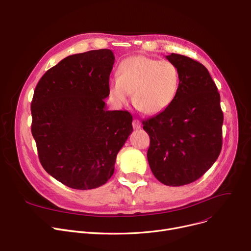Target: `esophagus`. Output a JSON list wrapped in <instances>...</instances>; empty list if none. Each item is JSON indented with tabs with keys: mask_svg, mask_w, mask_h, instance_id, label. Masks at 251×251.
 <instances>
[{
	"mask_svg": "<svg viewBox=\"0 0 251 251\" xmlns=\"http://www.w3.org/2000/svg\"><path fill=\"white\" fill-rule=\"evenodd\" d=\"M132 126H134L135 129H139L141 128V122L139 120H134V122H132Z\"/></svg>",
	"mask_w": 251,
	"mask_h": 251,
	"instance_id": "obj_1",
	"label": "esophagus"
}]
</instances>
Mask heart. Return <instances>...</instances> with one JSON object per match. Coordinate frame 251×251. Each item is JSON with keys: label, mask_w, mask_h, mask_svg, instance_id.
<instances>
[{"label": "heart", "mask_w": 251, "mask_h": 251, "mask_svg": "<svg viewBox=\"0 0 251 251\" xmlns=\"http://www.w3.org/2000/svg\"><path fill=\"white\" fill-rule=\"evenodd\" d=\"M180 74L170 61H158L143 55L124 60L119 77L109 80V96L123 104L131 93L135 107L146 114H158L167 109L178 94Z\"/></svg>", "instance_id": "b5f03b06"}]
</instances>
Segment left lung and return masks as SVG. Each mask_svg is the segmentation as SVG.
<instances>
[{
  "mask_svg": "<svg viewBox=\"0 0 251 251\" xmlns=\"http://www.w3.org/2000/svg\"><path fill=\"white\" fill-rule=\"evenodd\" d=\"M179 70L180 86L172 104L143 122L150 136L148 162L163 184L180 186L198 180L222 149L223 112L209 71L185 55H166Z\"/></svg>",
  "mask_w": 251,
  "mask_h": 251,
  "instance_id": "left-lung-1",
  "label": "left lung"
}]
</instances>
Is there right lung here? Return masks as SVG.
<instances>
[{
    "instance_id": "add662e5",
    "label": "right lung",
    "mask_w": 251,
    "mask_h": 251,
    "mask_svg": "<svg viewBox=\"0 0 251 251\" xmlns=\"http://www.w3.org/2000/svg\"><path fill=\"white\" fill-rule=\"evenodd\" d=\"M110 50L72 54L39 80L31 102L32 136L50 175L74 189L107 182L132 131L128 111L107 110Z\"/></svg>"
}]
</instances>
